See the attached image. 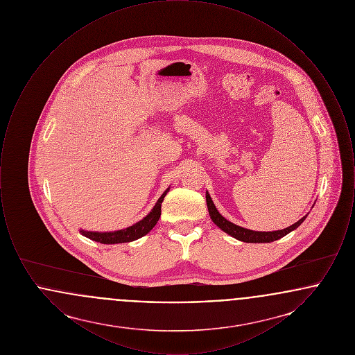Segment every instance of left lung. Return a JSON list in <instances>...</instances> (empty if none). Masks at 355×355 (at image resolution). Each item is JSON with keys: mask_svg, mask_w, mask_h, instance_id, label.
Returning a JSON list of instances; mask_svg holds the SVG:
<instances>
[{"mask_svg": "<svg viewBox=\"0 0 355 355\" xmlns=\"http://www.w3.org/2000/svg\"><path fill=\"white\" fill-rule=\"evenodd\" d=\"M206 203H207L210 218L220 227V230H223L229 236H234L238 241L248 242V243H268V242L277 241V239H279V238L288 234L290 232L295 230L306 218V216H304L298 222H295L294 225L288 226L286 229H282V230H275V232H254V230L241 227V226H238L236 223L226 220L223 216H220V211L217 210L216 205L213 202V200H211V197H210V194L207 191H206Z\"/></svg>", "mask_w": 355, "mask_h": 355, "instance_id": "obj_1", "label": "left lung"}]
</instances>
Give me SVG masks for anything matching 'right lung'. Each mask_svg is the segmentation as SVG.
Listing matches in <instances>:
<instances>
[{
	"label": "right lung",
	"mask_w": 355,
	"mask_h": 355,
	"mask_svg": "<svg viewBox=\"0 0 355 355\" xmlns=\"http://www.w3.org/2000/svg\"><path fill=\"white\" fill-rule=\"evenodd\" d=\"M170 187H168L164 194L158 198L157 203L154 205V207L152 209V211L139 222L135 223L133 226H129L126 229H122V230H117V232H86V230H80V233L83 236L92 239V241H96V242H100V243H106V245H112V243H123V242H132L135 241L141 236H146L153 227L155 226V223L159 220L161 217V205L162 201L166 196V193L169 191Z\"/></svg>",
	"instance_id": "right-lung-1"
}]
</instances>
